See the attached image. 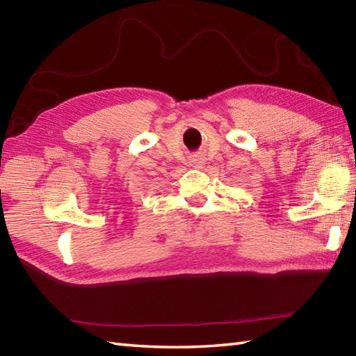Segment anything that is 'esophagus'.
<instances>
[{
    "label": "esophagus",
    "mask_w": 356,
    "mask_h": 356,
    "mask_svg": "<svg viewBox=\"0 0 356 356\" xmlns=\"http://www.w3.org/2000/svg\"><path fill=\"white\" fill-rule=\"evenodd\" d=\"M194 162H195V163H202V162H203V159L197 157V159H194Z\"/></svg>",
    "instance_id": "obj_1"
}]
</instances>
